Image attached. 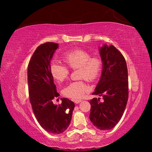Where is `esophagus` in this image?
Here are the masks:
<instances>
[{"mask_svg":"<svg viewBox=\"0 0 152 152\" xmlns=\"http://www.w3.org/2000/svg\"><path fill=\"white\" fill-rule=\"evenodd\" d=\"M82 99H75L74 100V102L76 103V104H78V103H80L81 102H82Z\"/></svg>","mask_w":152,"mask_h":152,"instance_id":"1","label":"esophagus"}]
</instances>
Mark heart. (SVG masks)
<instances>
[{
    "instance_id": "obj_1",
    "label": "heart",
    "mask_w": 152,
    "mask_h": 152,
    "mask_svg": "<svg viewBox=\"0 0 152 152\" xmlns=\"http://www.w3.org/2000/svg\"><path fill=\"white\" fill-rule=\"evenodd\" d=\"M63 61L72 69L79 68V77L87 81L97 79L102 71V61L98 56L91 57L87 50L75 49L66 53L63 56ZM50 71L52 76L58 82L65 80L69 75V69L66 66L56 61L50 64ZM89 91V87L83 81L71 82L63 89V94L68 98L79 99Z\"/></svg>"
}]
</instances>
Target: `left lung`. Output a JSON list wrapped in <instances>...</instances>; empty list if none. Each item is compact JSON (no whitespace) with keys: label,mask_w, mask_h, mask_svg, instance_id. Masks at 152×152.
I'll return each mask as SVG.
<instances>
[{"label":"left lung","mask_w":152,"mask_h":152,"mask_svg":"<svg viewBox=\"0 0 152 152\" xmlns=\"http://www.w3.org/2000/svg\"><path fill=\"white\" fill-rule=\"evenodd\" d=\"M99 52L102 61L99 80L93 93L102 96L90 100L89 119L98 129L113 128L121 120L128 100V72L125 59L113 45L104 44Z\"/></svg>","instance_id":"8db88e82"}]
</instances>
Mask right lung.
I'll list each match as a JSON object with an SVG mask.
<instances>
[{
  "label": "right lung",
  "mask_w": 152,
  "mask_h": 152,
  "mask_svg": "<svg viewBox=\"0 0 152 152\" xmlns=\"http://www.w3.org/2000/svg\"><path fill=\"white\" fill-rule=\"evenodd\" d=\"M58 45L54 42L40 45L32 55L28 66L29 96L35 116L45 131L57 134L68 127L75 108L74 103L67 98H61V104L58 105L53 102L59 94L50 66Z\"/></svg>",
  "instance_id": "right-lung-1"
}]
</instances>
